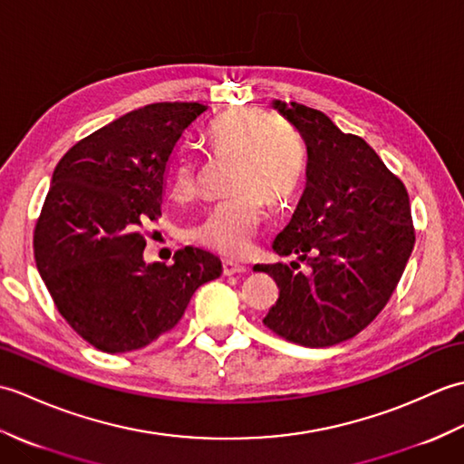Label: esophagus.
<instances>
[{
  "label": "esophagus",
  "mask_w": 464,
  "mask_h": 464,
  "mask_svg": "<svg viewBox=\"0 0 464 464\" xmlns=\"http://www.w3.org/2000/svg\"><path fill=\"white\" fill-rule=\"evenodd\" d=\"M247 271V267L241 263H233V261H223V275H227V277H231V275H241Z\"/></svg>",
  "instance_id": "1"
}]
</instances>
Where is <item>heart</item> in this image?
<instances>
[{
  "instance_id": "1",
  "label": "heart",
  "mask_w": 464,
  "mask_h": 464,
  "mask_svg": "<svg viewBox=\"0 0 464 464\" xmlns=\"http://www.w3.org/2000/svg\"><path fill=\"white\" fill-rule=\"evenodd\" d=\"M215 155L235 160L231 193L195 227V239L225 257H243L265 221V197L273 205L289 201L303 177V145L297 133L277 121L263 125L257 111L225 115L211 135ZM197 191V167L181 161L173 173V195L187 199Z\"/></svg>"
}]
</instances>
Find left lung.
Instances as JSON below:
<instances>
[{
    "instance_id": "1",
    "label": "left lung",
    "mask_w": 464,
    "mask_h": 464,
    "mask_svg": "<svg viewBox=\"0 0 464 464\" xmlns=\"http://www.w3.org/2000/svg\"><path fill=\"white\" fill-rule=\"evenodd\" d=\"M273 105L307 145V183L273 249L309 273L297 261L255 267L279 287L263 323L303 347H331L367 329L395 293L415 247L409 193L362 137L313 107Z\"/></svg>"
}]
</instances>
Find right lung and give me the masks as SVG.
<instances>
[{
  "instance_id": "add662e5",
  "label": "right lung",
  "mask_w": 464,
  "mask_h": 464,
  "mask_svg": "<svg viewBox=\"0 0 464 464\" xmlns=\"http://www.w3.org/2000/svg\"><path fill=\"white\" fill-rule=\"evenodd\" d=\"M209 107L163 102L83 137L57 163L37 217V271L59 314L103 353L143 349L181 321L193 293L221 275L215 255L185 247L145 265V225L161 217L177 145Z\"/></svg>"
}]
</instances>
